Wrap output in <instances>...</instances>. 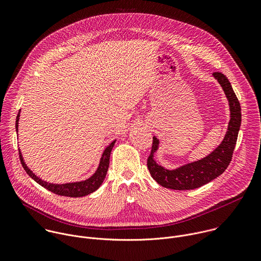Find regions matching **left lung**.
Returning a JSON list of instances; mask_svg holds the SVG:
<instances>
[{
	"mask_svg": "<svg viewBox=\"0 0 261 261\" xmlns=\"http://www.w3.org/2000/svg\"><path fill=\"white\" fill-rule=\"evenodd\" d=\"M213 76L224 91L229 104L230 120L226 134L211 154L200 160L184 164L175 169H167L155 160V153L158 151L160 140L154 136L152 151L147 158V168L152 177L162 187L173 190H193L199 188L221 175L231 161L242 122L241 105L224 74L215 72Z\"/></svg>",
	"mask_w": 261,
	"mask_h": 261,
	"instance_id": "1",
	"label": "left lung"
}]
</instances>
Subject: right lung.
I'll return each mask as SVG.
<instances>
[{"label":"right lung","instance_id":"right-lung-1","mask_svg":"<svg viewBox=\"0 0 261 261\" xmlns=\"http://www.w3.org/2000/svg\"><path fill=\"white\" fill-rule=\"evenodd\" d=\"M19 115H20V110L18 111V115L16 117V123H15V129H16V133L18 132V121H19ZM116 139L111 142L108 146L105 147V150L102 153V156L100 158V162L99 165L96 169V171L94 172V174H92L89 178L85 179V180H81V181H73V182H66V184H53V182H48L43 180L42 178H40L39 176H37L25 164L21 152L19 151V158H20V162L22 167L24 168L25 172L30 175L31 178H33L36 182H38L39 185H41L42 187H44L45 189L49 190L50 192L61 195V196H68V197H83L86 195H89L93 192H95L100 186L102 185L108 167H109V157H110V153L111 150L116 143Z\"/></svg>","mask_w":261,"mask_h":261}]
</instances>
